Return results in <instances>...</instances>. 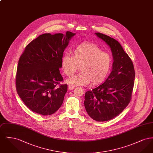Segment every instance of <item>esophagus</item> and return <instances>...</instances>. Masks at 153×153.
Returning a JSON list of instances; mask_svg holds the SVG:
<instances>
[{
  "label": "esophagus",
  "instance_id": "obj_1",
  "mask_svg": "<svg viewBox=\"0 0 153 153\" xmlns=\"http://www.w3.org/2000/svg\"><path fill=\"white\" fill-rule=\"evenodd\" d=\"M74 88H75L74 87V86H73V85H69L68 86V89H69V90H73Z\"/></svg>",
  "mask_w": 153,
  "mask_h": 153
}]
</instances>
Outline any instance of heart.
<instances>
[{"label": "heart", "mask_w": 153, "mask_h": 153, "mask_svg": "<svg viewBox=\"0 0 153 153\" xmlns=\"http://www.w3.org/2000/svg\"><path fill=\"white\" fill-rule=\"evenodd\" d=\"M112 58L109 53L95 44L84 42L76 46L72 56L65 54L61 58V68L66 76L71 77L80 67L78 74L67 80V82L76 85H87L91 82L97 85L105 80L110 71Z\"/></svg>", "instance_id": "obj_1"}]
</instances>
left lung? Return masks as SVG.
Masks as SVG:
<instances>
[{"label":"left lung","instance_id":"8db88e82","mask_svg":"<svg viewBox=\"0 0 153 153\" xmlns=\"http://www.w3.org/2000/svg\"><path fill=\"white\" fill-rule=\"evenodd\" d=\"M95 34L111 48L112 70L103 84L85 92L84 103L92 119L105 122L117 116L130 103L135 74L131 58L118 41L102 33Z\"/></svg>","mask_w":153,"mask_h":153}]
</instances>
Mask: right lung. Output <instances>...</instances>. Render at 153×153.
I'll return each mask as SVG.
<instances>
[{"label": "right lung", "instance_id": "obj_1", "mask_svg": "<svg viewBox=\"0 0 153 153\" xmlns=\"http://www.w3.org/2000/svg\"><path fill=\"white\" fill-rule=\"evenodd\" d=\"M75 34L45 33L26 46L18 61L15 84L19 96L32 111L49 115L61 106L68 90L67 84H60L61 58Z\"/></svg>", "mask_w": 153, "mask_h": 153}]
</instances>
